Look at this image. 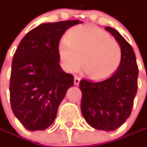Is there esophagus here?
<instances>
[{"label": "esophagus", "instance_id": "obj_1", "mask_svg": "<svg viewBox=\"0 0 147 147\" xmlns=\"http://www.w3.org/2000/svg\"><path fill=\"white\" fill-rule=\"evenodd\" d=\"M80 80H81V78H79V77H75L74 78V84L78 86V84H79V82H80Z\"/></svg>", "mask_w": 147, "mask_h": 147}]
</instances>
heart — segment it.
Masks as SVG:
<instances>
[{
  "mask_svg": "<svg viewBox=\"0 0 147 147\" xmlns=\"http://www.w3.org/2000/svg\"><path fill=\"white\" fill-rule=\"evenodd\" d=\"M61 66L68 73L82 70L93 80H103L119 69L123 52L120 44L93 25L74 27L58 47Z\"/></svg>",
  "mask_w": 147,
  "mask_h": 147,
  "instance_id": "b5f03b06",
  "label": "heart"
}]
</instances>
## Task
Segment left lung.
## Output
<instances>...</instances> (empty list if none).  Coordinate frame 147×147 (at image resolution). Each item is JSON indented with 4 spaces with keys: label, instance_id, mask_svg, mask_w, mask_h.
<instances>
[{
    "label": "left lung",
    "instance_id": "1",
    "mask_svg": "<svg viewBox=\"0 0 147 147\" xmlns=\"http://www.w3.org/2000/svg\"><path fill=\"white\" fill-rule=\"evenodd\" d=\"M105 29L120 44L123 52L119 69L101 81L82 79L81 111L88 123L96 129L115 131L131 115L138 91V67L133 47L113 28Z\"/></svg>",
    "mask_w": 147,
    "mask_h": 147
}]
</instances>
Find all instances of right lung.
I'll return each mask as SVG.
<instances>
[{"label":"right lung","instance_id":"obj_1","mask_svg":"<svg viewBox=\"0 0 147 147\" xmlns=\"http://www.w3.org/2000/svg\"><path fill=\"white\" fill-rule=\"evenodd\" d=\"M66 20L42 24L21 40L12 60L10 104L15 117L29 131L45 130L55 121L74 77L62 70L58 47L65 31L82 24Z\"/></svg>","mask_w":147,"mask_h":147}]
</instances>
